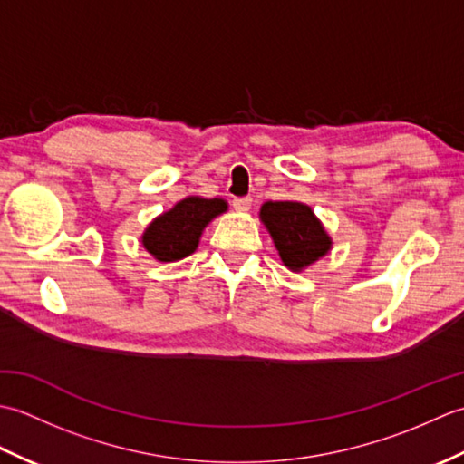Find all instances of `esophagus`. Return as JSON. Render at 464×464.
<instances>
[{
  "label": "esophagus",
  "mask_w": 464,
  "mask_h": 464,
  "mask_svg": "<svg viewBox=\"0 0 464 464\" xmlns=\"http://www.w3.org/2000/svg\"><path fill=\"white\" fill-rule=\"evenodd\" d=\"M251 205H253L251 197H235V199H233V207L237 211H249Z\"/></svg>",
  "instance_id": "obj_1"
}]
</instances>
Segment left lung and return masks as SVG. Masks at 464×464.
Segmentation results:
<instances>
[{
  "label": "left lung",
  "instance_id": "obj_1",
  "mask_svg": "<svg viewBox=\"0 0 464 464\" xmlns=\"http://www.w3.org/2000/svg\"><path fill=\"white\" fill-rule=\"evenodd\" d=\"M261 221L269 229L285 267L293 271L309 267L331 249L329 235L307 205L267 201L261 207Z\"/></svg>",
  "mask_w": 464,
  "mask_h": 464
}]
</instances>
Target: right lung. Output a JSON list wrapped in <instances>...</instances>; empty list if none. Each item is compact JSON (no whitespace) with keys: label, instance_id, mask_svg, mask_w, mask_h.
Wrapping results in <instances>:
<instances>
[{"label":"right lung","instance_id":"right-lung-1","mask_svg":"<svg viewBox=\"0 0 464 464\" xmlns=\"http://www.w3.org/2000/svg\"><path fill=\"white\" fill-rule=\"evenodd\" d=\"M225 209L227 203L223 199L187 197L147 227L143 233L145 249L157 261H179L197 249L205 225Z\"/></svg>","mask_w":464,"mask_h":464}]
</instances>
